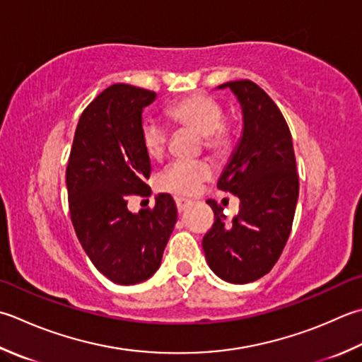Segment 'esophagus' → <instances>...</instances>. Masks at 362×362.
<instances>
[{"instance_id":"obj_1","label":"esophagus","mask_w":362,"mask_h":362,"mask_svg":"<svg viewBox=\"0 0 362 362\" xmlns=\"http://www.w3.org/2000/svg\"><path fill=\"white\" fill-rule=\"evenodd\" d=\"M189 204H191V201L185 199V197H175V205H177V210H179V214H182V211L185 210Z\"/></svg>"}]
</instances>
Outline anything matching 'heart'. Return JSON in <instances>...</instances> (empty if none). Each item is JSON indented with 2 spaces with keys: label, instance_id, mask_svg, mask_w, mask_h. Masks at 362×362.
I'll return each mask as SVG.
<instances>
[{
  "label": "heart",
  "instance_id": "1",
  "mask_svg": "<svg viewBox=\"0 0 362 362\" xmlns=\"http://www.w3.org/2000/svg\"><path fill=\"white\" fill-rule=\"evenodd\" d=\"M168 116L180 129L201 136L204 148L214 157L228 155L235 143V130L224 119V110L216 98L193 94L177 100L168 108ZM169 133L155 120H146L141 141L148 157L163 158L166 153ZM211 177V168L204 161H174L158 175V188L179 196H191L201 183Z\"/></svg>",
  "mask_w": 362,
  "mask_h": 362
}]
</instances>
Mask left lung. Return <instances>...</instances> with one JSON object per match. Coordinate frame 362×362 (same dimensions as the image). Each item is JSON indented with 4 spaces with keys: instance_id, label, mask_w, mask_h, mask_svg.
I'll return each mask as SVG.
<instances>
[{
    "instance_id": "obj_1",
    "label": "left lung",
    "mask_w": 362,
    "mask_h": 362,
    "mask_svg": "<svg viewBox=\"0 0 362 362\" xmlns=\"http://www.w3.org/2000/svg\"><path fill=\"white\" fill-rule=\"evenodd\" d=\"M237 95L243 111V134L218 180V188L240 199L238 215L226 219L207 201L215 223L202 238L209 267L232 284L265 276L288 240L298 201V173L292 134L281 110L251 80L221 84Z\"/></svg>"
}]
</instances>
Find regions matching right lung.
Returning <instances> with one entry per match:
<instances>
[{
  "instance_id": "add662e5",
  "label": "right lung",
  "mask_w": 362,
  "mask_h": 362,
  "mask_svg": "<svg viewBox=\"0 0 362 362\" xmlns=\"http://www.w3.org/2000/svg\"><path fill=\"white\" fill-rule=\"evenodd\" d=\"M157 94L117 83L92 100L78 120L66 169L69 210L92 264L116 284L132 286L158 270L174 230L171 194L132 214L130 197L151 196V160L141 141L143 110Z\"/></svg>"
}]
</instances>
